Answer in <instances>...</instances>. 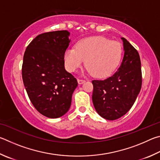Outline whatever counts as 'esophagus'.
Listing matches in <instances>:
<instances>
[{
  "instance_id": "esophagus-1",
  "label": "esophagus",
  "mask_w": 160,
  "mask_h": 160,
  "mask_svg": "<svg viewBox=\"0 0 160 160\" xmlns=\"http://www.w3.org/2000/svg\"><path fill=\"white\" fill-rule=\"evenodd\" d=\"M78 84H82V83H84L86 81L84 80V79H81V78H78Z\"/></svg>"
}]
</instances>
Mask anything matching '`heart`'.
I'll use <instances>...</instances> for the list:
<instances>
[{
  "instance_id": "b5f03b06",
  "label": "heart",
  "mask_w": 160,
  "mask_h": 160,
  "mask_svg": "<svg viewBox=\"0 0 160 160\" xmlns=\"http://www.w3.org/2000/svg\"><path fill=\"white\" fill-rule=\"evenodd\" d=\"M122 46L117 41H110L102 36L83 38L75 48H68L64 53L67 69L75 72L86 66L89 73L96 77H108L114 72L121 60Z\"/></svg>"
}]
</instances>
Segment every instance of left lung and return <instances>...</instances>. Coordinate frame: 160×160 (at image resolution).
Wrapping results in <instances>:
<instances>
[{
	"label": "left lung",
	"mask_w": 160,
	"mask_h": 160,
	"mask_svg": "<svg viewBox=\"0 0 160 160\" xmlns=\"http://www.w3.org/2000/svg\"><path fill=\"white\" fill-rule=\"evenodd\" d=\"M124 55L116 72L105 79L92 81L94 108L102 118L115 120L124 116L135 102L142 85L141 59L138 51L127 39Z\"/></svg>",
	"instance_id": "8db88e82"
}]
</instances>
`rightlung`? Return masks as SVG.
Listing matches in <instances>:
<instances>
[{
    "mask_svg": "<svg viewBox=\"0 0 160 160\" xmlns=\"http://www.w3.org/2000/svg\"><path fill=\"white\" fill-rule=\"evenodd\" d=\"M69 36L67 30L41 33L28 45L24 54L22 75L28 96L36 110L48 118L67 112L78 86L64 65Z\"/></svg>",
    "mask_w": 160,
    "mask_h": 160,
    "instance_id": "add662e5",
    "label": "right lung"
}]
</instances>
